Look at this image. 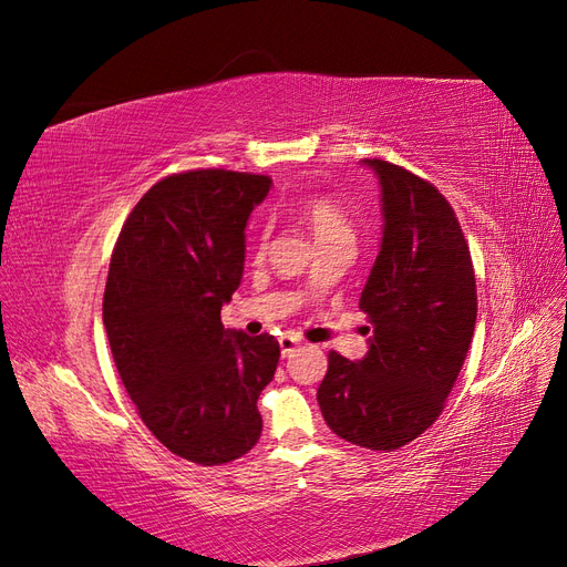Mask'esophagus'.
Instances as JSON below:
<instances>
[{"mask_svg": "<svg viewBox=\"0 0 567 567\" xmlns=\"http://www.w3.org/2000/svg\"><path fill=\"white\" fill-rule=\"evenodd\" d=\"M279 346H281V354L284 357H293V352L300 348V340L293 336H281L279 338Z\"/></svg>", "mask_w": 567, "mask_h": 567, "instance_id": "obj_1", "label": "esophagus"}]
</instances>
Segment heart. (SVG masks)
I'll return each mask as SVG.
<instances>
[{
  "label": "heart",
  "mask_w": 567,
  "mask_h": 567,
  "mask_svg": "<svg viewBox=\"0 0 567 567\" xmlns=\"http://www.w3.org/2000/svg\"><path fill=\"white\" fill-rule=\"evenodd\" d=\"M298 215L305 219V225L310 227L315 241L319 246L338 241V238H352V227L346 213H342L340 205L329 196H321V194L302 196L298 200ZM262 241H265V234L260 236V241H257V248H262Z\"/></svg>",
  "instance_id": "heart-1"
}]
</instances>
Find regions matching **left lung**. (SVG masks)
Returning a JSON list of instances; mask_svg holds the SVG:
<instances>
[{
  "label": "left lung",
  "mask_w": 567,
  "mask_h": 567,
  "mask_svg": "<svg viewBox=\"0 0 567 567\" xmlns=\"http://www.w3.org/2000/svg\"><path fill=\"white\" fill-rule=\"evenodd\" d=\"M381 186V250L364 284L369 350L329 352L317 390L331 431L357 447L392 452L431 427L468 354L477 290L458 219L433 184L364 158Z\"/></svg>",
  "instance_id": "left-lung-1"
}]
</instances>
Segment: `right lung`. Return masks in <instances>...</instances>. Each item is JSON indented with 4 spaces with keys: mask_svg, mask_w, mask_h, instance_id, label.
I'll list each match as a JSON object with an SVG mask.
<instances>
[{
    "mask_svg": "<svg viewBox=\"0 0 567 567\" xmlns=\"http://www.w3.org/2000/svg\"><path fill=\"white\" fill-rule=\"evenodd\" d=\"M265 175L192 169L153 184L111 257L104 326L120 379L161 444L200 466L248 454L262 433L257 398L279 342L225 329L241 284L246 225Z\"/></svg>",
    "mask_w": 567,
    "mask_h": 567,
    "instance_id": "1",
    "label": "right lung"
}]
</instances>
